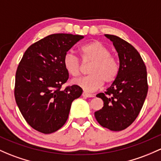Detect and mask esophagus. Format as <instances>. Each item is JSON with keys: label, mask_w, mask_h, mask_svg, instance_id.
<instances>
[{"label": "esophagus", "mask_w": 161, "mask_h": 161, "mask_svg": "<svg viewBox=\"0 0 161 161\" xmlns=\"http://www.w3.org/2000/svg\"><path fill=\"white\" fill-rule=\"evenodd\" d=\"M82 96H84V97H93L94 95H93V94L88 93V92H84L83 93H82Z\"/></svg>", "instance_id": "obj_1"}]
</instances>
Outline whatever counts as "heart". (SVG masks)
Segmentation results:
<instances>
[{
  "label": "heart",
  "mask_w": 161,
  "mask_h": 161,
  "mask_svg": "<svg viewBox=\"0 0 161 161\" xmlns=\"http://www.w3.org/2000/svg\"><path fill=\"white\" fill-rule=\"evenodd\" d=\"M82 60L92 62L89 67L90 75L74 79L72 83L80 86L86 92L97 90L106 82L110 83L116 79L119 72L117 60L110 55L109 48L99 41H93L82 45L79 49ZM65 69L69 75L78 76L81 72V64L75 55L68 52L63 59Z\"/></svg>",
  "instance_id": "1"
}]
</instances>
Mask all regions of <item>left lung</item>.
Instances as JSON below:
<instances>
[{"instance_id":"1","label":"left lung","mask_w":161,"mask_h":161,"mask_svg":"<svg viewBox=\"0 0 161 161\" xmlns=\"http://www.w3.org/2000/svg\"><path fill=\"white\" fill-rule=\"evenodd\" d=\"M118 53L119 67L114 82L96 96L103 101L95 112L98 123L112 131L127 128L141 110L148 91L147 68L136 48L119 37L105 35Z\"/></svg>"}]
</instances>
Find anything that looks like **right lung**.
Wrapping results in <instances>:
<instances>
[{
  "label": "right lung",
  "mask_w": 161,
  "mask_h": 161,
  "mask_svg": "<svg viewBox=\"0 0 161 161\" xmlns=\"http://www.w3.org/2000/svg\"><path fill=\"white\" fill-rule=\"evenodd\" d=\"M83 38L53 34L34 43L24 54L15 75V100L25 120L37 131L48 134L60 129L72 103L82 93L76 85L60 89L69 79L64 57Z\"/></svg>",
  "instance_id": "right-lung-1"
}]
</instances>
